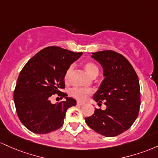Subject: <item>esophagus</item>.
<instances>
[{"mask_svg": "<svg viewBox=\"0 0 158 158\" xmlns=\"http://www.w3.org/2000/svg\"><path fill=\"white\" fill-rule=\"evenodd\" d=\"M77 105H83V104H84V102H77Z\"/></svg>", "mask_w": 158, "mask_h": 158, "instance_id": "34e87169", "label": "esophagus"}]
</instances>
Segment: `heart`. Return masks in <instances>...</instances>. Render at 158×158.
<instances>
[{"mask_svg": "<svg viewBox=\"0 0 158 158\" xmlns=\"http://www.w3.org/2000/svg\"><path fill=\"white\" fill-rule=\"evenodd\" d=\"M84 69L88 75L90 77H92V78H95V77H96L98 75V67L94 63H92V62H87V63H86L84 64ZM73 65H70L67 69L64 77L65 81H69L71 75H72V72H73ZM90 94H92V91L89 89H84L74 87L70 90V95L72 96H73L74 98L78 99L80 101H84Z\"/></svg>", "mask_w": 158, "mask_h": 158, "instance_id": "obj_1", "label": "heart"}]
</instances>
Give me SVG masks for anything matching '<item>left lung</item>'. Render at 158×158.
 <instances>
[{"mask_svg": "<svg viewBox=\"0 0 158 158\" xmlns=\"http://www.w3.org/2000/svg\"><path fill=\"white\" fill-rule=\"evenodd\" d=\"M92 57L102 66L104 77L93 99L98 104L104 102L106 109L95 108L85 121L103 136H118L130 128L139 114L140 88L137 74L128 60L114 51L93 53Z\"/></svg>", "mask_w": 158, "mask_h": 158, "instance_id": "obj_1", "label": "left lung"}]
</instances>
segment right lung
<instances>
[{
  "instance_id": "1",
  "label": "right lung",
  "mask_w": 158,
  "mask_h": 158,
  "mask_svg": "<svg viewBox=\"0 0 158 158\" xmlns=\"http://www.w3.org/2000/svg\"><path fill=\"white\" fill-rule=\"evenodd\" d=\"M82 54L50 46L39 51L23 67L13 97L18 116L28 130L44 134L62 127L66 110L76 105V101L60 89L65 88L67 69ZM54 94L66 101L52 104L50 98Z\"/></svg>"
}]
</instances>
